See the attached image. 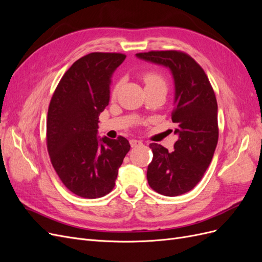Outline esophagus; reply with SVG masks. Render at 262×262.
<instances>
[{
    "label": "esophagus",
    "mask_w": 262,
    "mask_h": 262,
    "mask_svg": "<svg viewBox=\"0 0 262 262\" xmlns=\"http://www.w3.org/2000/svg\"><path fill=\"white\" fill-rule=\"evenodd\" d=\"M142 144H143V143H142V141H140V140H136V139L130 140V145L132 147H137V146H140Z\"/></svg>",
    "instance_id": "34e87169"
}]
</instances>
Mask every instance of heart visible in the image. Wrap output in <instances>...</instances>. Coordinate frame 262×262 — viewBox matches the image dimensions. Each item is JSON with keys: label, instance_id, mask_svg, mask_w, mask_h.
Segmentation results:
<instances>
[{"label": "heart", "instance_id": "heart-1", "mask_svg": "<svg viewBox=\"0 0 262 262\" xmlns=\"http://www.w3.org/2000/svg\"><path fill=\"white\" fill-rule=\"evenodd\" d=\"M143 81L147 86H154V85H165L164 78L156 72H147L143 75Z\"/></svg>", "mask_w": 262, "mask_h": 262}]
</instances>
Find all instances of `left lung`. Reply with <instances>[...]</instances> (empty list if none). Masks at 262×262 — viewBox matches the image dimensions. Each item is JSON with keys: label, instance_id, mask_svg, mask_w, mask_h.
I'll use <instances>...</instances> for the list:
<instances>
[{"label": "left lung", "instance_id": "8db88e82", "mask_svg": "<svg viewBox=\"0 0 262 262\" xmlns=\"http://www.w3.org/2000/svg\"><path fill=\"white\" fill-rule=\"evenodd\" d=\"M137 57L168 68L175 83L171 120L178 140L172 152L161 144H149L153 160L147 167L148 185L166 196L184 194L202 179L217 144L215 94L203 69L185 52L148 51Z\"/></svg>", "mask_w": 262, "mask_h": 262}]
</instances>
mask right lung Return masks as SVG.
I'll return each mask as SVG.
<instances>
[{
  "label": "right lung",
  "mask_w": 262,
  "mask_h": 262,
  "mask_svg": "<svg viewBox=\"0 0 262 262\" xmlns=\"http://www.w3.org/2000/svg\"><path fill=\"white\" fill-rule=\"evenodd\" d=\"M125 54L93 52L75 61L55 89L47 119V148L59 178L74 194L96 199L115 187L129 141L99 139L98 117Z\"/></svg>",
  "instance_id": "1"
}]
</instances>
